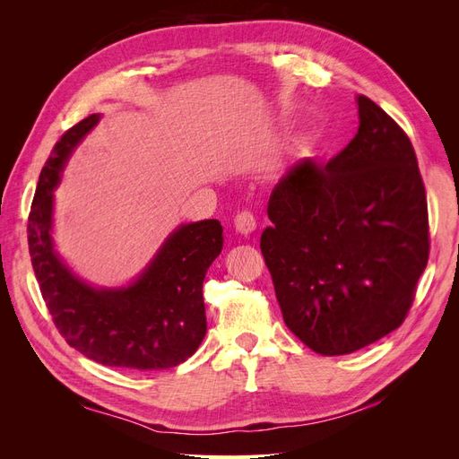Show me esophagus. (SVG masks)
I'll return each mask as SVG.
<instances>
[{
	"instance_id": "obj_1",
	"label": "esophagus",
	"mask_w": 459,
	"mask_h": 459,
	"mask_svg": "<svg viewBox=\"0 0 459 459\" xmlns=\"http://www.w3.org/2000/svg\"><path fill=\"white\" fill-rule=\"evenodd\" d=\"M233 226H235V231H238V233L251 235L256 230V220L251 212H239L233 220Z\"/></svg>"
}]
</instances>
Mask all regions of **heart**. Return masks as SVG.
I'll use <instances>...</instances> for the list:
<instances>
[{
  "label": "heart",
  "mask_w": 459,
  "mask_h": 459,
  "mask_svg": "<svg viewBox=\"0 0 459 459\" xmlns=\"http://www.w3.org/2000/svg\"><path fill=\"white\" fill-rule=\"evenodd\" d=\"M316 149H317L316 137L312 134H308V132L297 134L293 140H290V143H289L290 157H293L297 162H308L310 159H314Z\"/></svg>",
  "instance_id": "1"
}]
</instances>
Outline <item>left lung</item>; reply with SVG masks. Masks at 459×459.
I'll return each instance as SVG.
<instances>
[{
    "instance_id": "left-lung-1",
    "label": "left lung",
    "mask_w": 459,
    "mask_h": 459,
    "mask_svg": "<svg viewBox=\"0 0 459 459\" xmlns=\"http://www.w3.org/2000/svg\"><path fill=\"white\" fill-rule=\"evenodd\" d=\"M354 140L273 187L260 248L285 325L322 356L394 331L429 258L423 179L408 135L366 95Z\"/></svg>"
}]
</instances>
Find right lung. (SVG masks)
Here are the masks:
<instances>
[{"label": "right lung", "mask_w": 459, "mask_h": 459, "mask_svg": "<svg viewBox=\"0 0 459 459\" xmlns=\"http://www.w3.org/2000/svg\"><path fill=\"white\" fill-rule=\"evenodd\" d=\"M95 113L68 130L41 169L29 218V247L41 297L66 342L93 362L137 371L169 369L206 335L203 281L224 247L218 220L179 224L126 285H93L73 272L53 239L55 189Z\"/></svg>", "instance_id": "add662e5"}]
</instances>
